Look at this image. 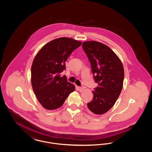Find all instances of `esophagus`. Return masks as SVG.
Instances as JSON below:
<instances>
[{
    "label": "esophagus",
    "instance_id": "34e87169",
    "mask_svg": "<svg viewBox=\"0 0 152 152\" xmlns=\"http://www.w3.org/2000/svg\"><path fill=\"white\" fill-rule=\"evenodd\" d=\"M79 92H83V91H84V90L85 89V87H79Z\"/></svg>",
    "mask_w": 152,
    "mask_h": 152
}]
</instances>
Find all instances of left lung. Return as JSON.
<instances>
[{"instance_id":"1","label":"left lung","mask_w":152,"mask_h":152,"mask_svg":"<svg viewBox=\"0 0 152 152\" xmlns=\"http://www.w3.org/2000/svg\"><path fill=\"white\" fill-rule=\"evenodd\" d=\"M98 86L92 91L93 100L88 108L95 115L107 112L115 105L121 92L124 78L123 63L107 45L96 41L83 43Z\"/></svg>"}]
</instances>
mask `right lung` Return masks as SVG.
Listing matches in <instances>:
<instances>
[{"label":"right lung","instance_id":"right-lung-1","mask_svg":"<svg viewBox=\"0 0 152 152\" xmlns=\"http://www.w3.org/2000/svg\"><path fill=\"white\" fill-rule=\"evenodd\" d=\"M81 42L70 37H59L45 44L36 54L31 66V84L37 100L47 110L63 105L75 90V86L59 75L65 62Z\"/></svg>","mask_w":152,"mask_h":152}]
</instances>
